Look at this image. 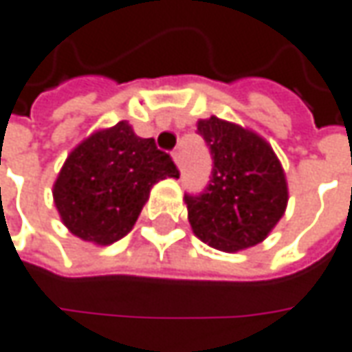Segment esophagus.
Instances as JSON below:
<instances>
[{
  "mask_svg": "<svg viewBox=\"0 0 352 352\" xmlns=\"http://www.w3.org/2000/svg\"><path fill=\"white\" fill-rule=\"evenodd\" d=\"M171 155H173V161H175L177 165H181V161H183V149H181V147H175Z\"/></svg>",
  "mask_w": 352,
  "mask_h": 352,
  "instance_id": "1",
  "label": "esophagus"
}]
</instances>
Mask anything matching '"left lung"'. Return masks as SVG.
Listing matches in <instances>:
<instances>
[{
    "instance_id": "obj_1",
    "label": "left lung",
    "mask_w": 352,
    "mask_h": 352,
    "mask_svg": "<svg viewBox=\"0 0 352 352\" xmlns=\"http://www.w3.org/2000/svg\"><path fill=\"white\" fill-rule=\"evenodd\" d=\"M212 155L206 189L185 195L192 232L205 244L238 252L260 244L287 206L282 163L258 133L217 116L197 122Z\"/></svg>"
}]
</instances>
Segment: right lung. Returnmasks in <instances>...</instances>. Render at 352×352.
<instances>
[{
	"label": "right lung",
	"instance_id": "add662e5",
	"mask_svg": "<svg viewBox=\"0 0 352 352\" xmlns=\"http://www.w3.org/2000/svg\"><path fill=\"white\" fill-rule=\"evenodd\" d=\"M167 177H179L171 155L118 122L70 151L53 185L54 206L74 236L108 246L130 232L151 187Z\"/></svg>",
	"mask_w": 352,
	"mask_h": 352
}]
</instances>
